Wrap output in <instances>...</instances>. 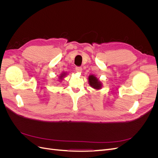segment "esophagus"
I'll return each instance as SVG.
<instances>
[{"mask_svg": "<svg viewBox=\"0 0 158 158\" xmlns=\"http://www.w3.org/2000/svg\"><path fill=\"white\" fill-rule=\"evenodd\" d=\"M76 72H78V73H82V67H80V66H76Z\"/></svg>", "mask_w": 158, "mask_h": 158, "instance_id": "1", "label": "esophagus"}]
</instances>
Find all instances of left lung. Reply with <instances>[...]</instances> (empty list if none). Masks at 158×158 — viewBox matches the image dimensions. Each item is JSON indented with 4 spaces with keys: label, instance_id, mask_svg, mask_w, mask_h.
<instances>
[{
    "label": "left lung",
    "instance_id": "1",
    "mask_svg": "<svg viewBox=\"0 0 158 158\" xmlns=\"http://www.w3.org/2000/svg\"><path fill=\"white\" fill-rule=\"evenodd\" d=\"M88 82L89 85L95 89H100L102 88V83L95 76L91 74L88 77Z\"/></svg>",
    "mask_w": 158,
    "mask_h": 158
}]
</instances>
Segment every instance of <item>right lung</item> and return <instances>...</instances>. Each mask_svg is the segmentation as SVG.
Masks as SVG:
<instances>
[{
    "mask_svg": "<svg viewBox=\"0 0 158 158\" xmlns=\"http://www.w3.org/2000/svg\"><path fill=\"white\" fill-rule=\"evenodd\" d=\"M66 75V73L64 72V73H62L60 76H59V81H62V80L63 79V78H64V76Z\"/></svg>",
    "mask_w": 158,
    "mask_h": 158,
    "instance_id": "obj_1",
    "label": "right lung"
}]
</instances>
